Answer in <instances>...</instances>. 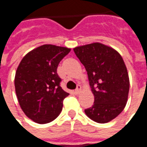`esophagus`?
Returning <instances> with one entry per match:
<instances>
[{"label":"esophagus","instance_id":"obj_1","mask_svg":"<svg viewBox=\"0 0 147 147\" xmlns=\"http://www.w3.org/2000/svg\"><path fill=\"white\" fill-rule=\"evenodd\" d=\"M80 91H81V86H80V85H78V86H77V88L75 90L74 93H75L76 94H80Z\"/></svg>","mask_w":147,"mask_h":147}]
</instances>
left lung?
Instances as JSON below:
<instances>
[{"label":"left lung","mask_w":147,"mask_h":147,"mask_svg":"<svg viewBox=\"0 0 147 147\" xmlns=\"http://www.w3.org/2000/svg\"><path fill=\"white\" fill-rule=\"evenodd\" d=\"M87 71L94 96V105L85 109L90 119L108 123L123 110L129 92V77L120 54L109 46L94 42L73 49Z\"/></svg>","instance_id":"8db88e82"}]
</instances>
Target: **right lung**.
Returning <instances> with one entry per match:
<instances>
[{
    "label": "right lung",
    "instance_id": "right-lung-1",
    "mask_svg": "<svg viewBox=\"0 0 147 147\" xmlns=\"http://www.w3.org/2000/svg\"><path fill=\"white\" fill-rule=\"evenodd\" d=\"M71 49L43 45L25 55L17 67L15 88L22 110L30 120L47 123L61 113L69 95L60 86L58 64Z\"/></svg>",
    "mask_w": 147,
    "mask_h": 147
}]
</instances>
